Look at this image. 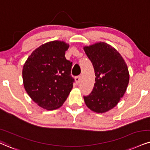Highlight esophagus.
<instances>
[{
	"label": "esophagus",
	"instance_id": "obj_1",
	"mask_svg": "<svg viewBox=\"0 0 150 150\" xmlns=\"http://www.w3.org/2000/svg\"><path fill=\"white\" fill-rule=\"evenodd\" d=\"M75 81H76V84H79V83H80V81H81V76H76L75 77Z\"/></svg>",
	"mask_w": 150,
	"mask_h": 150
}]
</instances>
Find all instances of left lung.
I'll return each mask as SVG.
<instances>
[{
  "label": "left lung",
  "mask_w": 150,
  "mask_h": 150,
  "mask_svg": "<svg viewBox=\"0 0 150 150\" xmlns=\"http://www.w3.org/2000/svg\"><path fill=\"white\" fill-rule=\"evenodd\" d=\"M95 74L91 93L84 96L86 106L92 111L102 113L114 108L126 92L129 81L127 65L115 48L105 42L84 47Z\"/></svg>",
  "instance_id": "obj_1"
}]
</instances>
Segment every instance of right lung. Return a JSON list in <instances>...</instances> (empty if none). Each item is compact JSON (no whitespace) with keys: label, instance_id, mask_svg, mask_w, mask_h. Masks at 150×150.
Here are the masks:
<instances>
[{"label":"right lung","instance_id":"obj_1","mask_svg":"<svg viewBox=\"0 0 150 150\" xmlns=\"http://www.w3.org/2000/svg\"><path fill=\"white\" fill-rule=\"evenodd\" d=\"M69 46L58 40L42 44L23 65L25 91L38 106L47 110L60 108L73 88L72 62L64 56Z\"/></svg>","mask_w":150,"mask_h":150}]
</instances>
